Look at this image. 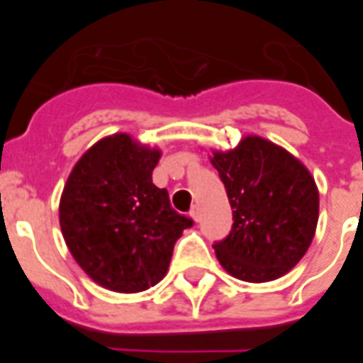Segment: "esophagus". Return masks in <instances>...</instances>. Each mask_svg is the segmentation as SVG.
<instances>
[{
  "mask_svg": "<svg viewBox=\"0 0 363 363\" xmlns=\"http://www.w3.org/2000/svg\"><path fill=\"white\" fill-rule=\"evenodd\" d=\"M191 216H192V220H200V207H198V205H194V207H192L191 209Z\"/></svg>",
  "mask_w": 363,
  "mask_h": 363,
  "instance_id": "obj_1",
  "label": "esophagus"
}]
</instances>
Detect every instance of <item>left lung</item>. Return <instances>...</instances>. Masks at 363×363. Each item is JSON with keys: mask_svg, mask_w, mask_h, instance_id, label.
<instances>
[{"mask_svg": "<svg viewBox=\"0 0 363 363\" xmlns=\"http://www.w3.org/2000/svg\"><path fill=\"white\" fill-rule=\"evenodd\" d=\"M225 185L233 229L214 242L221 267L243 281H271L303 258L318 223V189L293 154L264 138H243L211 158Z\"/></svg>", "mask_w": 363, "mask_h": 363, "instance_id": "8db88e82", "label": "left lung"}]
</instances>
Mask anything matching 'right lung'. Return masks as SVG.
Instances as JSON below:
<instances>
[{
  "instance_id": "obj_1",
  "label": "right lung",
  "mask_w": 363,
  "mask_h": 363,
  "mask_svg": "<svg viewBox=\"0 0 363 363\" xmlns=\"http://www.w3.org/2000/svg\"><path fill=\"white\" fill-rule=\"evenodd\" d=\"M160 150L129 134L99 140L70 172L60 201V225L70 255L105 289L140 293L158 284L176 240L192 227L152 184Z\"/></svg>"
}]
</instances>
